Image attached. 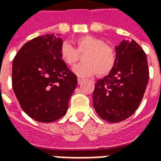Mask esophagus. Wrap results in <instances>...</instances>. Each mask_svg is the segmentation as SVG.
Listing matches in <instances>:
<instances>
[{"label":"esophagus","instance_id":"34e87169","mask_svg":"<svg viewBox=\"0 0 161 161\" xmlns=\"http://www.w3.org/2000/svg\"><path fill=\"white\" fill-rule=\"evenodd\" d=\"M83 80H84V79H83V78H80V77H78V78H77V82H78V84H79L83 82Z\"/></svg>","mask_w":161,"mask_h":161}]
</instances>
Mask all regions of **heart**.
Returning <instances> with one entry per match:
<instances>
[{"label":"heart","instance_id":"1","mask_svg":"<svg viewBox=\"0 0 161 161\" xmlns=\"http://www.w3.org/2000/svg\"><path fill=\"white\" fill-rule=\"evenodd\" d=\"M77 51L68 42L62 44L60 48L61 58L68 65H74L78 60L77 51L84 55V63L74 67V73L77 77H86L97 73L104 76L110 72L115 64V50L100 39L93 36H83L77 40Z\"/></svg>","mask_w":161,"mask_h":161}]
</instances>
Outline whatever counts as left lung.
<instances>
[{
	"label": "left lung",
	"instance_id": "8db88e82",
	"mask_svg": "<svg viewBox=\"0 0 161 161\" xmlns=\"http://www.w3.org/2000/svg\"><path fill=\"white\" fill-rule=\"evenodd\" d=\"M115 51V65L96 82L92 95L97 114L111 123L124 121L135 113L149 77L147 55L135 40H121Z\"/></svg>",
	"mask_w": 161,
	"mask_h": 161
}]
</instances>
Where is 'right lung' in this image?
I'll return each instance as SVG.
<instances>
[{
  "instance_id": "obj_1",
  "label": "right lung",
  "mask_w": 161,
  "mask_h": 161,
  "mask_svg": "<svg viewBox=\"0 0 161 161\" xmlns=\"http://www.w3.org/2000/svg\"><path fill=\"white\" fill-rule=\"evenodd\" d=\"M59 35L36 37L19 49L13 61L12 85L20 107L40 122L65 115L77 85V76L61 58Z\"/></svg>"
}]
</instances>
